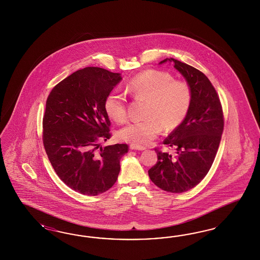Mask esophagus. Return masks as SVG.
Here are the masks:
<instances>
[{"label":"esophagus","mask_w":260,"mask_h":260,"mask_svg":"<svg viewBox=\"0 0 260 260\" xmlns=\"http://www.w3.org/2000/svg\"><path fill=\"white\" fill-rule=\"evenodd\" d=\"M129 149H131V150H146V148H145V147H143V146H140V145H136V144H131V145H129Z\"/></svg>","instance_id":"esophagus-1"}]
</instances>
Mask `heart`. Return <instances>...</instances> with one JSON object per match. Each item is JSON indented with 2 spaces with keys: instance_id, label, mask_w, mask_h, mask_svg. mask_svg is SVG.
<instances>
[{
  "instance_id": "heart-1",
  "label": "heart",
  "mask_w": 260,
  "mask_h": 260,
  "mask_svg": "<svg viewBox=\"0 0 260 260\" xmlns=\"http://www.w3.org/2000/svg\"><path fill=\"white\" fill-rule=\"evenodd\" d=\"M126 89L135 99L148 103L146 120L131 123L119 131V138L135 144H148L162 128L171 132L180 126L188 115L192 90L187 82L175 80L165 71L148 70L131 79ZM104 109L114 122L122 124L127 117L126 98L117 91L107 95Z\"/></svg>"
}]
</instances>
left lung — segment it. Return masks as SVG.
<instances>
[{
	"mask_svg": "<svg viewBox=\"0 0 260 260\" xmlns=\"http://www.w3.org/2000/svg\"><path fill=\"white\" fill-rule=\"evenodd\" d=\"M171 62L186 79L192 90V101L187 117L163 144L176 154L157 152V163L149 170L150 180L158 188L180 193L196 187L213 165L224 127L219 97L203 72L173 58Z\"/></svg>",
	"mask_w": 260,
	"mask_h": 260,
	"instance_id": "left-lung-1",
	"label": "left lung"
}]
</instances>
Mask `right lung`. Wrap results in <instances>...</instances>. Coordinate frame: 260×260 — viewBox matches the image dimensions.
<instances>
[{
	"label": "right lung",
	"mask_w": 260,
	"mask_h": 260,
	"mask_svg": "<svg viewBox=\"0 0 260 260\" xmlns=\"http://www.w3.org/2000/svg\"><path fill=\"white\" fill-rule=\"evenodd\" d=\"M122 80L120 73L88 67L52 88L43 118V142L62 181L84 196L110 189L118 178L126 144L100 146L110 139V121L104 109L107 95Z\"/></svg>",
	"instance_id": "1"
}]
</instances>
